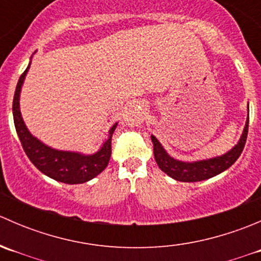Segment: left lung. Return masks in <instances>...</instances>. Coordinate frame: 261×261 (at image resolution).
Returning <instances> with one entry per match:
<instances>
[{"mask_svg":"<svg viewBox=\"0 0 261 261\" xmlns=\"http://www.w3.org/2000/svg\"><path fill=\"white\" fill-rule=\"evenodd\" d=\"M247 131H249V117H247L246 125H245L243 136H241L239 144L232 150L222 156L215 158L210 160H202L196 163H184L170 158L160 145L159 141L151 136L152 145H154V156L155 162L159 165L160 169L172 177L173 179L180 181H201L208 178L220 174L223 170L230 168L243 152L245 143L247 139Z\"/></svg>","mask_w":261,"mask_h":261,"instance_id":"obj_1","label":"left lung"}]
</instances>
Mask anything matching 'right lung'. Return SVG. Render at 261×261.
Returning <instances> with one entry per match:
<instances>
[{
  "instance_id": "obj_1",
  "label": "right lung",
  "mask_w": 261,
  "mask_h": 261,
  "mask_svg": "<svg viewBox=\"0 0 261 261\" xmlns=\"http://www.w3.org/2000/svg\"><path fill=\"white\" fill-rule=\"evenodd\" d=\"M29 67L21 74L20 80L17 82L16 91H15L14 96V103H12L15 127H16V133L21 141L23 151L26 152L30 162L41 173L53 178V179L67 184H80L91 180L92 178L103 172L105 168L109 164L112 152V134H114L117 125L112 126V128L110 130L109 140L103 144L102 149L96 154L89 155V156H84V155L77 154V152L58 151V150L45 146L29 133L25 123H23L22 117H21L20 109H18L20 89L21 86H22L23 78H25L26 73L29 70Z\"/></svg>"
}]
</instances>
